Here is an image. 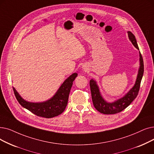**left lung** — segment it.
Listing matches in <instances>:
<instances>
[{
  "label": "left lung",
  "mask_w": 154,
  "mask_h": 154,
  "mask_svg": "<svg viewBox=\"0 0 154 154\" xmlns=\"http://www.w3.org/2000/svg\"><path fill=\"white\" fill-rule=\"evenodd\" d=\"M128 35L131 43L137 49L139 50V48L134 35L131 31H128ZM139 56L140 66L138 69L135 83L133 88L122 98L118 99L112 103L107 102L102 96L96 81L94 79L91 80L90 88L92 103L94 106L95 107V108L99 112L104 115L116 114V113L119 112L124 110L137 97L140 89V83H141L144 71L143 58L140 51Z\"/></svg>",
  "instance_id": "left-lung-1"
}]
</instances>
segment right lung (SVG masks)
<instances>
[{"label":"right lung","mask_w":154,"mask_h":154,"mask_svg":"<svg viewBox=\"0 0 154 154\" xmlns=\"http://www.w3.org/2000/svg\"><path fill=\"white\" fill-rule=\"evenodd\" d=\"M77 76V73H72L63 82L54 96L47 101L42 103L26 101L19 95L14 88H13V90L18 102L23 108L38 116L51 118L62 114L65 109L73 82Z\"/></svg>","instance_id":"1"}]
</instances>
